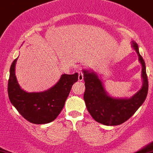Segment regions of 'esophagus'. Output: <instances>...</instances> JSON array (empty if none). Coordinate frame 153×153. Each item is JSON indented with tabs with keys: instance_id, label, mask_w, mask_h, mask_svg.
<instances>
[{
	"instance_id": "obj_1",
	"label": "esophagus",
	"mask_w": 153,
	"mask_h": 153,
	"mask_svg": "<svg viewBox=\"0 0 153 153\" xmlns=\"http://www.w3.org/2000/svg\"><path fill=\"white\" fill-rule=\"evenodd\" d=\"M78 74V81H82L83 79H84V75H83V72L80 69V70L77 71Z\"/></svg>"
}]
</instances>
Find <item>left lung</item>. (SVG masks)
I'll return each mask as SVG.
<instances>
[{"mask_svg":"<svg viewBox=\"0 0 153 153\" xmlns=\"http://www.w3.org/2000/svg\"><path fill=\"white\" fill-rule=\"evenodd\" d=\"M142 65L143 86L141 89L130 99H114L108 96L103 84L97 75L93 72L84 70L85 92L84 99L87 111L98 123L105 126H117L128 120L143 103L148 93V78L146 65L139 53L138 45L132 43Z\"/></svg>","mask_w":153,"mask_h":153,"instance_id":"left-lung-1","label":"left lung"}]
</instances>
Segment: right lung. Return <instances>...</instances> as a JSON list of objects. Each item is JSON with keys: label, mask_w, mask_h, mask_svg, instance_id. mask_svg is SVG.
I'll use <instances>...</instances> for the list:
<instances>
[{"label": "right lung", "mask_w": 153, "mask_h": 153, "mask_svg": "<svg viewBox=\"0 0 153 153\" xmlns=\"http://www.w3.org/2000/svg\"><path fill=\"white\" fill-rule=\"evenodd\" d=\"M16 60L10 70L8 96L13 106L25 119L34 124H45L54 120L63 109L72 85L78 81V75H61L58 82L42 93H27L19 87L15 74Z\"/></svg>", "instance_id": "1"}]
</instances>
